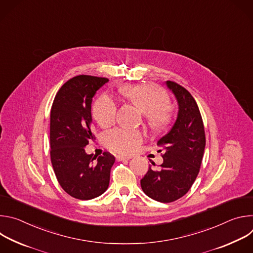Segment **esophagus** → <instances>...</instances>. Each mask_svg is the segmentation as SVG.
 Here are the masks:
<instances>
[{
  "label": "esophagus",
  "mask_w": 253,
  "mask_h": 253,
  "mask_svg": "<svg viewBox=\"0 0 253 253\" xmlns=\"http://www.w3.org/2000/svg\"><path fill=\"white\" fill-rule=\"evenodd\" d=\"M116 159H117V161H124V160L131 159V157L130 156H124V155H117Z\"/></svg>",
  "instance_id": "1"
}]
</instances>
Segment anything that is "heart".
<instances>
[{
    "label": "heart",
    "mask_w": 253,
    "mask_h": 253,
    "mask_svg": "<svg viewBox=\"0 0 253 253\" xmlns=\"http://www.w3.org/2000/svg\"><path fill=\"white\" fill-rule=\"evenodd\" d=\"M119 92L146 114L153 130H161L169 123L171 113L166 106L168 97L160 88L147 84H125L119 88ZM92 114L100 126H111L116 120L117 105L109 95H101L93 104ZM142 140L141 132L121 127L107 131L102 136V142L108 149L121 154L134 152Z\"/></svg>",
    "instance_id": "heart-1"
}]
</instances>
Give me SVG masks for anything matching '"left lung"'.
Listing matches in <instances>:
<instances>
[{"instance_id": "8db88e82", "label": "left lung", "mask_w": 253, "mask_h": 253, "mask_svg": "<svg viewBox=\"0 0 253 253\" xmlns=\"http://www.w3.org/2000/svg\"><path fill=\"white\" fill-rule=\"evenodd\" d=\"M166 85L178 101V116L171 130L157 142L164 150L160 170L149 167L140 181L144 193L163 203L181 198L191 188L200 170L206 141L202 117L192 95L176 82L167 81Z\"/></svg>"}]
</instances>
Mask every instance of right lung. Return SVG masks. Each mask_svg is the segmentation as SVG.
Returning a JSON list of instances; mask_svg holds the SVG:
<instances>
[{
    "label": "right lung",
    "instance_id": "add662e5",
    "mask_svg": "<svg viewBox=\"0 0 253 253\" xmlns=\"http://www.w3.org/2000/svg\"><path fill=\"white\" fill-rule=\"evenodd\" d=\"M107 78L79 75L57 92L50 116L51 162L61 187L70 196L89 200L103 194L110 181L115 157L109 152L93 156L85 146L95 140L91 103Z\"/></svg>",
    "mask_w": 253,
    "mask_h": 253
}]
</instances>
